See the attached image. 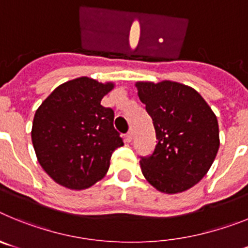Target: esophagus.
<instances>
[{
	"label": "esophagus",
	"instance_id": "obj_1",
	"mask_svg": "<svg viewBox=\"0 0 248 248\" xmlns=\"http://www.w3.org/2000/svg\"><path fill=\"white\" fill-rule=\"evenodd\" d=\"M131 139H133V133H131V131H128L125 134V141L126 143H130Z\"/></svg>",
	"mask_w": 248,
	"mask_h": 248
}]
</instances>
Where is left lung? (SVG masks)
Listing matches in <instances>:
<instances>
[{"mask_svg": "<svg viewBox=\"0 0 248 248\" xmlns=\"http://www.w3.org/2000/svg\"><path fill=\"white\" fill-rule=\"evenodd\" d=\"M135 85L157 139L153 154L140 156L141 172L159 191H185L205 176L216 157L217 118L191 87L171 80Z\"/></svg>", "mask_w": 248, "mask_h": 248, "instance_id": "8db88e82", "label": "left lung"}]
</instances>
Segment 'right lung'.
Returning a JSON list of instances; mask_svg holds the SVG:
<instances>
[{
    "label": "right lung",
    "instance_id": "obj_1",
    "mask_svg": "<svg viewBox=\"0 0 248 248\" xmlns=\"http://www.w3.org/2000/svg\"><path fill=\"white\" fill-rule=\"evenodd\" d=\"M114 88L80 77L57 87L39 105L32 124L37 159L57 184L72 190L91 187L124 145L113 125L114 111L100 104Z\"/></svg>",
    "mask_w": 248,
    "mask_h": 248
}]
</instances>
